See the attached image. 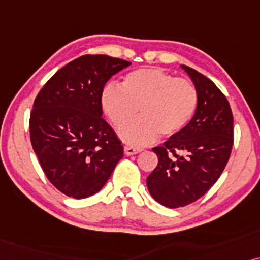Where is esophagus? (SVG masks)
Listing matches in <instances>:
<instances>
[{
  "mask_svg": "<svg viewBox=\"0 0 260 260\" xmlns=\"http://www.w3.org/2000/svg\"><path fill=\"white\" fill-rule=\"evenodd\" d=\"M143 151V148L139 147H134V146H129V145H126L124 146V153L127 155H133V154H138L139 152Z\"/></svg>",
  "mask_w": 260,
  "mask_h": 260,
  "instance_id": "esophagus-1",
  "label": "esophagus"
}]
</instances>
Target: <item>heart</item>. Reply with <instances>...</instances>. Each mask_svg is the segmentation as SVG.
<instances>
[{
  "mask_svg": "<svg viewBox=\"0 0 260 260\" xmlns=\"http://www.w3.org/2000/svg\"><path fill=\"white\" fill-rule=\"evenodd\" d=\"M101 102L115 127L130 122L141 108V119L120 131L126 143L140 146L158 134L171 137L184 129L195 115L199 92L189 79L158 68H144L124 76L121 86L107 85Z\"/></svg>",
  "mask_w": 260,
  "mask_h": 260,
  "instance_id": "heart-1",
  "label": "heart"
}]
</instances>
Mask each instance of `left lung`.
Segmentation results:
<instances>
[{
  "instance_id": "1",
  "label": "left lung",
  "mask_w": 260,
  "mask_h": 260,
  "mask_svg": "<svg viewBox=\"0 0 260 260\" xmlns=\"http://www.w3.org/2000/svg\"><path fill=\"white\" fill-rule=\"evenodd\" d=\"M199 92L195 115L184 129L152 148L158 165L146 179L152 197L169 208L188 206L206 195L226 168L233 147V114L221 90L182 65Z\"/></svg>"
}]
</instances>
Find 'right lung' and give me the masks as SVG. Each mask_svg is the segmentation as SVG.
Wrapping results in <instances>:
<instances>
[{
  "label": "right lung",
  "instance_id": "obj_1",
  "mask_svg": "<svg viewBox=\"0 0 260 260\" xmlns=\"http://www.w3.org/2000/svg\"><path fill=\"white\" fill-rule=\"evenodd\" d=\"M127 60L85 54L58 70L34 100L29 117L33 150L48 181L64 195L99 192L123 157V147L102 117L101 96Z\"/></svg>",
  "mask_w": 260,
  "mask_h": 260
}]
</instances>
